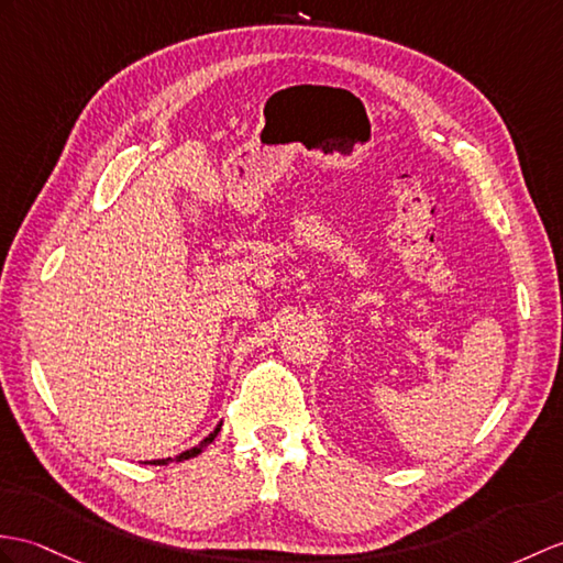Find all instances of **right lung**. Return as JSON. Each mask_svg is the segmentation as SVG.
I'll list each match as a JSON object with an SVG mask.
<instances>
[{"label": "right lung", "instance_id": "add662e5", "mask_svg": "<svg viewBox=\"0 0 563 563\" xmlns=\"http://www.w3.org/2000/svg\"><path fill=\"white\" fill-rule=\"evenodd\" d=\"M220 427L222 424H218L213 431H211V434H208L201 443H196V446L194 449H189V451H185V453H179V455H175V459H161V461H151V465H167V463H181V461H189V459H196V455H199V453H203L206 451V446H208V443H213V439L218 437V431H220Z\"/></svg>", "mask_w": 563, "mask_h": 563}]
</instances>
